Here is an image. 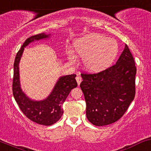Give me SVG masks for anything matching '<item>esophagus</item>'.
I'll return each instance as SVG.
<instances>
[{"mask_svg": "<svg viewBox=\"0 0 151 151\" xmlns=\"http://www.w3.org/2000/svg\"><path fill=\"white\" fill-rule=\"evenodd\" d=\"M76 80H77L78 85H79V84H80V83H81V82H82V77H79V76H77V77H76Z\"/></svg>", "mask_w": 151, "mask_h": 151, "instance_id": "34e87169", "label": "esophagus"}]
</instances>
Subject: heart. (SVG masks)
I'll list each match as a JSON object with an SVG mask.
<instances>
[{"instance_id":"obj_1","label":"heart","mask_w":151,"mask_h":151,"mask_svg":"<svg viewBox=\"0 0 151 151\" xmlns=\"http://www.w3.org/2000/svg\"><path fill=\"white\" fill-rule=\"evenodd\" d=\"M77 57L84 59L86 70L99 73L107 69L115 61L119 51L117 41L103 35L92 34L75 41L73 45ZM69 61L74 62V56L67 52Z\"/></svg>"}]
</instances>
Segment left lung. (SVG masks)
I'll use <instances>...</instances> for the list:
<instances>
[{
    "instance_id": "left-lung-1",
    "label": "left lung",
    "mask_w": 151,
    "mask_h": 151,
    "mask_svg": "<svg viewBox=\"0 0 151 151\" xmlns=\"http://www.w3.org/2000/svg\"><path fill=\"white\" fill-rule=\"evenodd\" d=\"M135 61L127 44L115 65L96 74H81L86 115L91 123L104 126L122 117L135 97Z\"/></svg>"
}]
</instances>
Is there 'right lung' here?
I'll return each instance as SVG.
<instances>
[{
	"instance_id": "right-lung-1",
	"label": "right lung",
	"mask_w": 151,
	"mask_h": 151,
	"mask_svg": "<svg viewBox=\"0 0 151 151\" xmlns=\"http://www.w3.org/2000/svg\"><path fill=\"white\" fill-rule=\"evenodd\" d=\"M50 34L44 33L28 38L18 51L14 61L13 94L19 108L29 120L43 125L56 123L63 114L62 105L72 89L77 87L76 74L59 77L51 94L44 100L35 101L30 99L22 91L19 78V62L24 48L30 43L49 38Z\"/></svg>"
}]
</instances>
